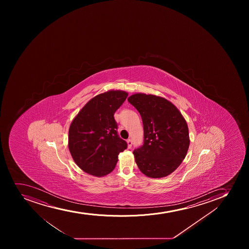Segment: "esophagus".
I'll use <instances>...</instances> for the list:
<instances>
[{
    "label": "esophagus",
    "mask_w": 249,
    "mask_h": 249,
    "mask_svg": "<svg viewBox=\"0 0 249 249\" xmlns=\"http://www.w3.org/2000/svg\"><path fill=\"white\" fill-rule=\"evenodd\" d=\"M126 142H127V146H128V148H131V146H132V141H131V139H129V140L126 141Z\"/></svg>",
    "instance_id": "obj_1"
}]
</instances>
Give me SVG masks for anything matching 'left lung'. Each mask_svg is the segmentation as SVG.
<instances>
[{"mask_svg":"<svg viewBox=\"0 0 249 249\" xmlns=\"http://www.w3.org/2000/svg\"><path fill=\"white\" fill-rule=\"evenodd\" d=\"M127 100L143 121V145L133 152L139 169L154 178L170 175L189 148L187 122L174 104L160 96L136 93Z\"/></svg>","mask_w":249,"mask_h":249,"instance_id":"left-lung-1","label":"left lung"}]
</instances>
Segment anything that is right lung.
Masks as SVG:
<instances>
[{"instance_id": "1", "label": "right lung", "mask_w": 249, "mask_h": 249, "mask_svg": "<svg viewBox=\"0 0 249 249\" xmlns=\"http://www.w3.org/2000/svg\"><path fill=\"white\" fill-rule=\"evenodd\" d=\"M128 93L110 90L91 99L73 119L68 147L72 158L84 172L102 177L113 171L118 154L127 148L118 136L113 114Z\"/></svg>"}]
</instances>
